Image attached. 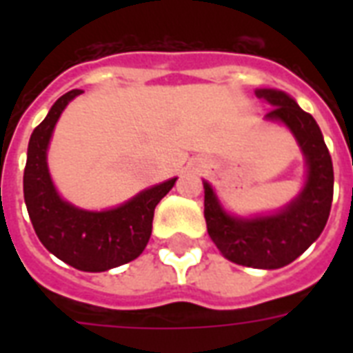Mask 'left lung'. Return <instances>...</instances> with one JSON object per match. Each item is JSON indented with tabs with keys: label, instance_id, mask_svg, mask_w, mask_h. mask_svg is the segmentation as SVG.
<instances>
[{
	"label": "left lung",
	"instance_id": "left-lung-1",
	"mask_svg": "<svg viewBox=\"0 0 353 353\" xmlns=\"http://www.w3.org/2000/svg\"><path fill=\"white\" fill-rule=\"evenodd\" d=\"M254 95L273 106L265 117L284 122L301 144L307 163L306 187L279 214L241 220L227 214L209 183H203L205 221L227 260L247 268L279 269L301 256L323 232L334 199V165L315 119L290 95L276 90H256Z\"/></svg>",
	"mask_w": 353,
	"mask_h": 353
}]
</instances>
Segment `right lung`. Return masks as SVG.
I'll list each match as a JSON object with an SVG mask.
<instances>
[{"label": "right lung", "mask_w": 353, "mask_h": 353, "mask_svg": "<svg viewBox=\"0 0 353 353\" xmlns=\"http://www.w3.org/2000/svg\"><path fill=\"white\" fill-rule=\"evenodd\" d=\"M80 93L82 90H73L60 97L30 135L23 198L34 232L47 251L74 269L101 273L132 262L144 251L152 234L155 205L168 194L177 177L104 212L77 209L63 201L47 170V144L63 108Z\"/></svg>", "instance_id": "right-lung-1"}]
</instances>
